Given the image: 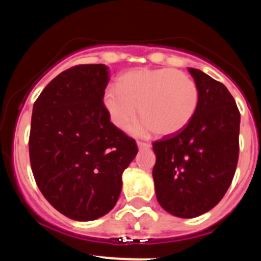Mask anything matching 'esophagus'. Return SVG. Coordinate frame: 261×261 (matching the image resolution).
Segmentation results:
<instances>
[{
  "label": "esophagus",
  "mask_w": 261,
  "mask_h": 261,
  "mask_svg": "<svg viewBox=\"0 0 261 261\" xmlns=\"http://www.w3.org/2000/svg\"><path fill=\"white\" fill-rule=\"evenodd\" d=\"M137 146H139L140 149H147L151 147V145L147 142H142V141H137Z\"/></svg>",
  "instance_id": "34e87169"
}]
</instances>
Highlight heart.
Listing matches in <instances>:
<instances>
[{
    "instance_id": "b5f03b06",
    "label": "heart",
    "mask_w": 261,
    "mask_h": 261,
    "mask_svg": "<svg viewBox=\"0 0 261 261\" xmlns=\"http://www.w3.org/2000/svg\"><path fill=\"white\" fill-rule=\"evenodd\" d=\"M199 89L188 74L174 68H135L119 77L118 86L107 87L103 104L110 120L124 128L136 114L141 122L133 131L143 135L153 130L160 136L181 131L193 119Z\"/></svg>"
}]
</instances>
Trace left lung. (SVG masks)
<instances>
[{
  "instance_id": "1",
  "label": "left lung",
  "mask_w": 261,
  "mask_h": 261,
  "mask_svg": "<svg viewBox=\"0 0 261 261\" xmlns=\"http://www.w3.org/2000/svg\"><path fill=\"white\" fill-rule=\"evenodd\" d=\"M199 103L181 131L153 142L155 196L170 215L193 218L214 208L228 190L238 163L241 114L226 86L188 68Z\"/></svg>"
}]
</instances>
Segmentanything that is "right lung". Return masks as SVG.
Wrapping results in <instances>:
<instances>
[{
    "mask_svg": "<svg viewBox=\"0 0 261 261\" xmlns=\"http://www.w3.org/2000/svg\"><path fill=\"white\" fill-rule=\"evenodd\" d=\"M106 65H79L56 76L33 107L29 157L45 199L74 221L97 220L115 206L122 172L137 154L134 139L103 104Z\"/></svg>",
    "mask_w": 261,
    "mask_h": 261,
    "instance_id": "add662e5",
    "label": "right lung"
}]
</instances>
